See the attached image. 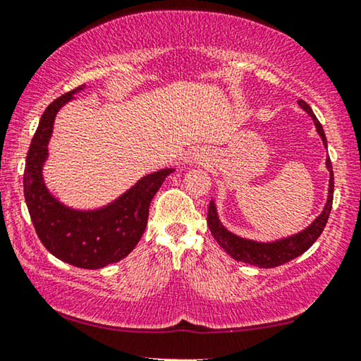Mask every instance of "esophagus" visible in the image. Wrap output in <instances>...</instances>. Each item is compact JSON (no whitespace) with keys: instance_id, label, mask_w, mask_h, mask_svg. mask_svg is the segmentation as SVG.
Masks as SVG:
<instances>
[{"instance_id":"1","label":"esophagus","mask_w":361,"mask_h":361,"mask_svg":"<svg viewBox=\"0 0 361 361\" xmlns=\"http://www.w3.org/2000/svg\"><path fill=\"white\" fill-rule=\"evenodd\" d=\"M207 152L206 149H201L197 147L192 150V152L190 154V157H188V162H190L191 165H204L207 162Z\"/></svg>"}]
</instances>
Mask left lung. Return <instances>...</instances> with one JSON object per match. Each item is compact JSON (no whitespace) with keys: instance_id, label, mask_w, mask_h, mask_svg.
I'll use <instances>...</instances> for the list:
<instances>
[{"instance_id":"left-lung-1","label":"left lung","mask_w":361,"mask_h":361,"mask_svg":"<svg viewBox=\"0 0 361 361\" xmlns=\"http://www.w3.org/2000/svg\"><path fill=\"white\" fill-rule=\"evenodd\" d=\"M298 105L311 116L316 131H318L322 144H324V147L327 149L324 129H322L318 118L314 116L311 106L303 100H300ZM326 169L329 171V185H327V199L324 207H322L318 217H316L310 225H306L305 228H301L300 232L274 240H252L246 238V236L236 235L222 224V220H220L217 212V204H215V199H212L207 211V225L209 228H211L214 238L217 240V243L222 246L235 261H241L246 262V264L257 266L262 269L282 266L285 262L292 261L300 255H303V252L319 238V235L322 233V230H324L327 219H329L331 214L332 196H334V173H332V164L329 157L326 159Z\"/></svg>"}]
</instances>
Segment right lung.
I'll return each instance as SVG.
<instances>
[{
  "mask_svg": "<svg viewBox=\"0 0 361 361\" xmlns=\"http://www.w3.org/2000/svg\"><path fill=\"white\" fill-rule=\"evenodd\" d=\"M84 89L80 85L61 95L43 111L27 152L24 196L43 246L63 262L95 271L121 261L136 248L146 230L150 201L175 166L150 171L100 207H74L53 195L43 178L53 125L58 111Z\"/></svg>",
  "mask_w": 361,
  "mask_h": 361,
  "instance_id": "add662e5",
  "label": "right lung"
}]
</instances>
